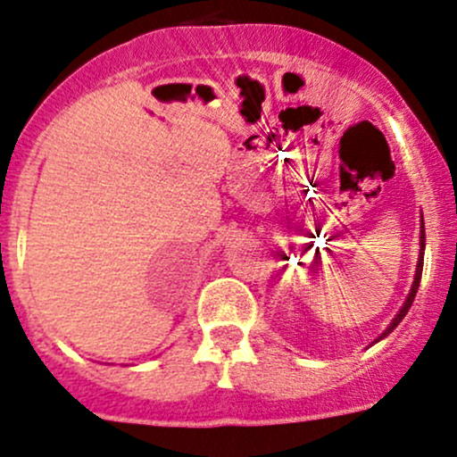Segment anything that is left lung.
<instances>
[{
	"label": "left lung",
	"mask_w": 457,
	"mask_h": 457,
	"mask_svg": "<svg viewBox=\"0 0 457 457\" xmlns=\"http://www.w3.org/2000/svg\"><path fill=\"white\" fill-rule=\"evenodd\" d=\"M423 250H425V227H420V253H419V263H416V274H414V283H411V289H410V294H407V298H405V303H403V307L399 309V313H396L395 316V320L390 322V327L386 328L384 333H381L379 337H377L375 342H379V340H384V337L387 336V333L392 331V328H395L396 325H399L401 320H403L405 318V313H407V309L411 307V303H414V296H416V292H419V283H420V274H423Z\"/></svg>",
	"instance_id": "left-lung-1"
}]
</instances>
